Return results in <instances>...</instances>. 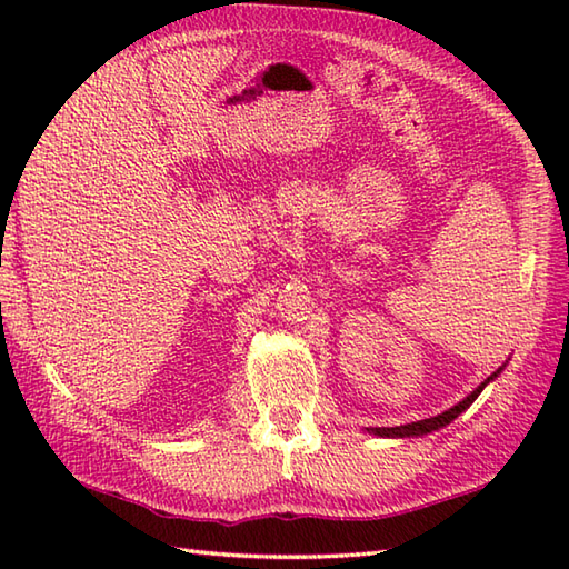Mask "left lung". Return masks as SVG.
<instances>
[{"mask_svg": "<svg viewBox=\"0 0 569 569\" xmlns=\"http://www.w3.org/2000/svg\"><path fill=\"white\" fill-rule=\"evenodd\" d=\"M501 371V369H499ZM499 371H493L491 377L479 386L477 391H471L465 401H459L457 406H452L450 410H445V413H440V416H435V418H426V420H418V422H408V426H396V428H373L371 432L373 435H381V438H413V435H426V432H432V430H438V428H442V426H447V422H452L459 413H462L465 408H469L471 403H475V398L485 391V386L497 377Z\"/></svg>", "mask_w": 569, "mask_h": 569, "instance_id": "1", "label": "left lung"}]
</instances>
